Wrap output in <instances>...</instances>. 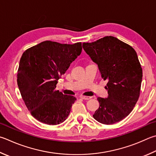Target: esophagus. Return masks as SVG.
<instances>
[{
  "mask_svg": "<svg viewBox=\"0 0 156 156\" xmlns=\"http://www.w3.org/2000/svg\"><path fill=\"white\" fill-rule=\"evenodd\" d=\"M80 98L83 99V100H89L90 98H91L90 97H89V96H81Z\"/></svg>",
  "mask_w": 156,
  "mask_h": 156,
  "instance_id": "1",
  "label": "esophagus"
}]
</instances>
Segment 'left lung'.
<instances>
[{"label":"left lung","mask_w":156,"mask_h":156,"mask_svg":"<svg viewBox=\"0 0 156 156\" xmlns=\"http://www.w3.org/2000/svg\"><path fill=\"white\" fill-rule=\"evenodd\" d=\"M83 48L108 80V96L98 98L100 107L93 117L106 125L117 123L132 111L140 95L143 70L137 54L129 45L106 36Z\"/></svg>","instance_id":"1"}]
</instances>
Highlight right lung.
Segmentation results:
<instances>
[{
	"instance_id": "add662e5",
	"label": "right lung",
	"mask_w": 156,
	"mask_h": 156,
	"mask_svg": "<svg viewBox=\"0 0 156 156\" xmlns=\"http://www.w3.org/2000/svg\"><path fill=\"white\" fill-rule=\"evenodd\" d=\"M82 49L81 42L63 44L45 41L22 54L17 82L25 105L37 120L52 126L68 117L76 98L55 88Z\"/></svg>"
}]
</instances>
